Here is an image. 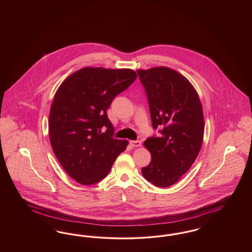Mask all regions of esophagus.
<instances>
[{
	"label": "esophagus",
	"mask_w": 252,
	"mask_h": 252,
	"mask_svg": "<svg viewBox=\"0 0 252 252\" xmlns=\"http://www.w3.org/2000/svg\"><path fill=\"white\" fill-rule=\"evenodd\" d=\"M129 144H131V146H133V147H139V146L142 145L140 141H130Z\"/></svg>",
	"instance_id": "esophagus-1"
}]
</instances>
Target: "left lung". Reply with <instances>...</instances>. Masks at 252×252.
I'll list each match as a JSON object with an SVG mask.
<instances>
[{"instance_id": "1", "label": "left lung", "mask_w": 252, "mask_h": 252, "mask_svg": "<svg viewBox=\"0 0 252 252\" xmlns=\"http://www.w3.org/2000/svg\"><path fill=\"white\" fill-rule=\"evenodd\" d=\"M144 86L152 126L159 137L144 142L151 161L142 168L144 179L158 187L175 184L198 155L204 135L202 106L190 81L167 67L138 70Z\"/></svg>"}]
</instances>
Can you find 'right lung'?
I'll use <instances>...</instances> for the list:
<instances>
[{"instance_id": "add662e5", "label": "right lung", "mask_w": 252, "mask_h": 252, "mask_svg": "<svg viewBox=\"0 0 252 252\" xmlns=\"http://www.w3.org/2000/svg\"><path fill=\"white\" fill-rule=\"evenodd\" d=\"M136 77L130 69L85 67L58 89L49 114L50 143L61 166L76 182L91 185L103 180L126 150L128 142L113 138L107 109Z\"/></svg>"}]
</instances>
